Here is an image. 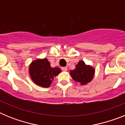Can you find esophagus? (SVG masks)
<instances>
[{
    "label": "esophagus",
    "mask_w": 125,
    "mask_h": 125,
    "mask_svg": "<svg viewBox=\"0 0 125 125\" xmlns=\"http://www.w3.org/2000/svg\"><path fill=\"white\" fill-rule=\"evenodd\" d=\"M61 69L62 71H66L67 69H68V68H67V67H62Z\"/></svg>",
    "instance_id": "obj_1"
}]
</instances>
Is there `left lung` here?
<instances>
[{
    "label": "left lung",
    "instance_id": "left-lung-1",
    "mask_svg": "<svg viewBox=\"0 0 125 125\" xmlns=\"http://www.w3.org/2000/svg\"><path fill=\"white\" fill-rule=\"evenodd\" d=\"M71 76L76 82L81 84H86L92 80L94 74V70L91 66H86L82 61L76 66V69L71 71Z\"/></svg>",
    "mask_w": 125,
    "mask_h": 125
}]
</instances>
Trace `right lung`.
<instances>
[{
  "instance_id": "obj_1",
  "label": "right lung",
  "mask_w": 125,
  "mask_h": 125,
  "mask_svg": "<svg viewBox=\"0 0 125 125\" xmlns=\"http://www.w3.org/2000/svg\"><path fill=\"white\" fill-rule=\"evenodd\" d=\"M29 72L35 83L47 88L50 86L55 76L60 73L61 69L59 68H51L47 59H37L31 64Z\"/></svg>"
}]
</instances>
